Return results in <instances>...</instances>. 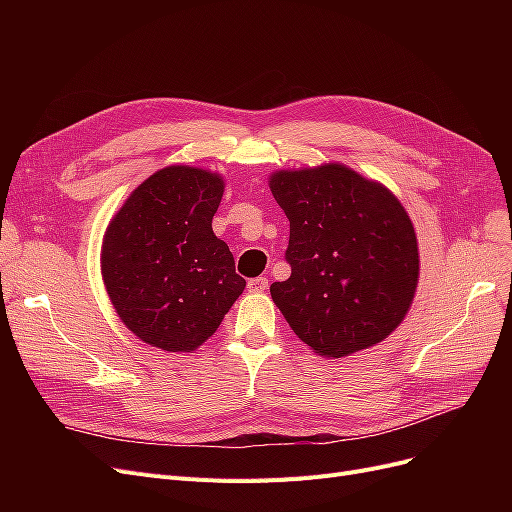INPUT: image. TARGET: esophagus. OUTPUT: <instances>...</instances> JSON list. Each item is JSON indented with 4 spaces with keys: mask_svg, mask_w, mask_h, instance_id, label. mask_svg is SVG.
Returning <instances> with one entry per match:
<instances>
[{
    "mask_svg": "<svg viewBox=\"0 0 512 512\" xmlns=\"http://www.w3.org/2000/svg\"><path fill=\"white\" fill-rule=\"evenodd\" d=\"M267 288H269L267 277H252V280L247 282V290L250 292H265Z\"/></svg>",
    "mask_w": 512,
    "mask_h": 512,
    "instance_id": "34e87169",
    "label": "esophagus"
}]
</instances>
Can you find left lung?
I'll return each mask as SVG.
<instances>
[{"mask_svg":"<svg viewBox=\"0 0 512 512\" xmlns=\"http://www.w3.org/2000/svg\"><path fill=\"white\" fill-rule=\"evenodd\" d=\"M271 192L290 222V277L271 284L290 329L333 359L382 342L404 320L418 282L406 209L342 164L282 170Z\"/></svg>","mask_w":512,"mask_h":512,"instance_id":"8db88e82","label":"left lung"}]
</instances>
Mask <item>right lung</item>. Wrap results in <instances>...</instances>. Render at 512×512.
I'll list each match as a JSON object with an SVG mask.
<instances>
[{"mask_svg":"<svg viewBox=\"0 0 512 512\" xmlns=\"http://www.w3.org/2000/svg\"><path fill=\"white\" fill-rule=\"evenodd\" d=\"M224 181L168 166L132 192L106 230L102 275L119 318L143 342L190 352L218 331L245 280L213 235Z\"/></svg>","mask_w":512,"mask_h":512,"instance_id":"1","label":"right lung"}]
</instances>
